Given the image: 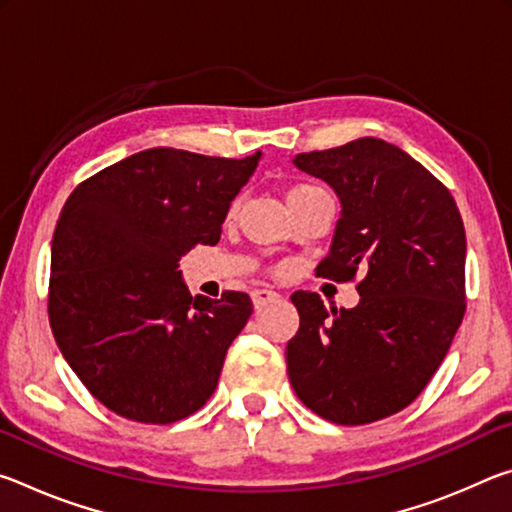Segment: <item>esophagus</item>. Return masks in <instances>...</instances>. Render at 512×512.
I'll return each instance as SVG.
<instances>
[{"mask_svg": "<svg viewBox=\"0 0 512 512\" xmlns=\"http://www.w3.org/2000/svg\"><path fill=\"white\" fill-rule=\"evenodd\" d=\"M280 300V293L273 291V289H255L253 291V305L255 309H262L266 305H271V302Z\"/></svg>", "mask_w": 512, "mask_h": 512, "instance_id": "1", "label": "esophagus"}]
</instances>
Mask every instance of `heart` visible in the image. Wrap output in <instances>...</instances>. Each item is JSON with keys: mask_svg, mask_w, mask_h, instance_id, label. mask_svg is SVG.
I'll return each mask as SVG.
<instances>
[{"mask_svg": "<svg viewBox=\"0 0 512 512\" xmlns=\"http://www.w3.org/2000/svg\"><path fill=\"white\" fill-rule=\"evenodd\" d=\"M314 192H320V187H316V185H307V183H300V185H293V187L289 189L287 198H289V203H293V201H298V198L307 196V194H314ZM237 207H239V201L232 203V205H230V214H235V212H237Z\"/></svg>", "mask_w": 512, "mask_h": 512, "instance_id": "b5f03b06", "label": "heart"}]
</instances>
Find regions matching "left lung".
Instances as JSON below:
<instances>
[{
  "label": "left lung",
  "instance_id": "obj_1",
  "mask_svg": "<svg viewBox=\"0 0 512 512\" xmlns=\"http://www.w3.org/2000/svg\"><path fill=\"white\" fill-rule=\"evenodd\" d=\"M293 162L332 185L343 207L316 275L357 280L361 300L336 311L314 291L293 293L300 329L287 345L291 386L329 422H377L424 391L461 327V212L433 173L377 137Z\"/></svg>",
  "mask_w": 512,
  "mask_h": 512
}]
</instances>
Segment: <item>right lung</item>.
<instances>
[{"instance_id":"1","label":"right lung","mask_w":512,"mask_h":512,"mask_svg":"<svg viewBox=\"0 0 512 512\" xmlns=\"http://www.w3.org/2000/svg\"><path fill=\"white\" fill-rule=\"evenodd\" d=\"M244 160L146 149L69 194L51 239L49 325L83 386L121 418L171 424L210 400L225 352L253 314L248 293H192L180 257L214 246Z\"/></svg>"}]
</instances>
